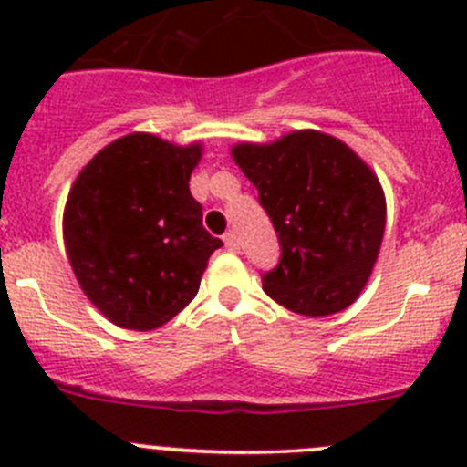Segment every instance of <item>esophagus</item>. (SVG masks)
Listing matches in <instances>:
<instances>
[{"label": "esophagus", "mask_w": 467, "mask_h": 467, "mask_svg": "<svg viewBox=\"0 0 467 467\" xmlns=\"http://www.w3.org/2000/svg\"><path fill=\"white\" fill-rule=\"evenodd\" d=\"M223 242H225V248H228L230 253H237L239 251V242H237V234L230 230V233L223 234Z\"/></svg>", "instance_id": "obj_1"}]
</instances>
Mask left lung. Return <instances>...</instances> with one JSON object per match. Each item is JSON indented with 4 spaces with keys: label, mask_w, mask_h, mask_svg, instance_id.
Returning a JSON list of instances; mask_svg holds the SVG:
<instances>
[{
    "label": "left lung",
    "mask_w": 467,
    "mask_h": 467,
    "mask_svg": "<svg viewBox=\"0 0 467 467\" xmlns=\"http://www.w3.org/2000/svg\"><path fill=\"white\" fill-rule=\"evenodd\" d=\"M234 162L257 187L280 242L264 291L303 317L350 307L384 237L386 201L368 164L332 135L296 130L273 144H237Z\"/></svg>",
    "instance_id": "obj_1"
}]
</instances>
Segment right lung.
Returning <instances> with one entry per match:
<instances>
[{
    "instance_id": "right-lung-1",
    "label": "right lung",
    "mask_w": 467,
    "mask_h": 467,
    "mask_svg": "<svg viewBox=\"0 0 467 467\" xmlns=\"http://www.w3.org/2000/svg\"><path fill=\"white\" fill-rule=\"evenodd\" d=\"M201 144L133 133L99 150L74 181L65 248L97 309L126 329H155L194 300L223 242L203 228L190 192Z\"/></svg>"
}]
</instances>
